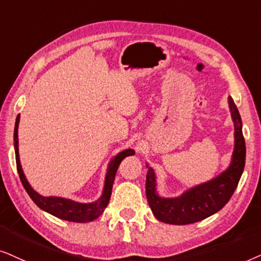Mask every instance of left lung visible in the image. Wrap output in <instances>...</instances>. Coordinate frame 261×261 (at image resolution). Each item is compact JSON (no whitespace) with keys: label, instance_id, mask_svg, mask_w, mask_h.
<instances>
[{"label":"left lung","instance_id":"8db88e82","mask_svg":"<svg viewBox=\"0 0 261 261\" xmlns=\"http://www.w3.org/2000/svg\"><path fill=\"white\" fill-rule=\"evenodd\" d=\"M228 101L235 126V148L227 171L210 181L192 187L180 197L161 198L156 193L154 169L147 166L145 193L149 206L159 221L178 225L196 223L216 214L231 198L245 168L246 143L238 107L230 96Z\"/></svg>","mask_w":261,"mask_h":261}]
</instances>
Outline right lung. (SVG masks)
<instances>
[{"instance_id": "right-lung-1", "label": "right lung", "mask_w": 261, "mask_h": 261, "mask_svg": "<svg viewBox=\"0 0 261 261\" xmlns=\"http://www.w3.org/2000/svg\"><path fill=\"white\" fill-rule=\"evenodd\" d=\"M20 116L16 117L15 128H14V147H15V159H16V168L19 173L20 180H21L23 187H25L26 192L29 193L34 203L40 207L41 210L46 211V213L54 215V216L62 218V220L70 221V222H90L95 218H98L100 215L103 213L105 207L109 204L111 193H112V186L114 181V176H116L117 169L119 167L120 162L126 158V156L134 155L135 151L133 149H126V150L121 151L118 154L116 158L111 160L109 168H107V174L105 180V187H103L102 196L99 198L94 203H77V201L65 199L61 197H43L39 193H37L25 178L23 174L21 165H20L19 159V147H17V126H19Z\"/></svg>"}]
</instances>
